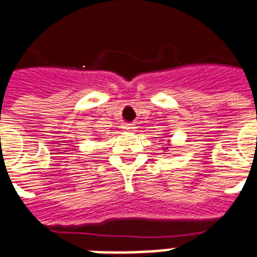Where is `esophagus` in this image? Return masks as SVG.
<instances>
[{
	"label": "esophagus",
	"instance_id": "esophagus-1",
	"mask_svg": "<svg viewBox=\"0 0 257 257\" xmlns=\"http://www.w3.org/2000/svg\"><path fill=\"white\" fill-rule=\"evenodd\" d=\"M123 129L129 131V132H135L136 131V125L135 123H123Z\"/></svg>",
	"mask_w": 257,
	"mask_h": 257
}]
</instances>
